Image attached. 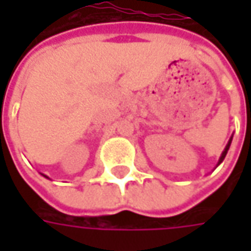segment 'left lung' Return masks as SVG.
Wrapping results in <instances>:
<instances>
[{
	"label": "left lung",
	"mask_w": 251,
	"mask_h": 251,
	"mask_svg": "<svg viewBox=\"0 0 251 251\" xmlns=\"http://www.w3.org/2000/svg\"><path fill=\"white\" fill-rule=\"evenodd\" d=\"M232 138H233V135H232V137L229 138V141H227V144H226V147H225V150H224V152L221 153V158H219V160H218V165H221V163L224 162V159H225L227 151H229V147H230V144H232ZM218 165H217V166H218Z\"/></svg>",
	"instance_id": "left-lung-1"
}]
</instances>
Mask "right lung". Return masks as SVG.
I'll use <instances>...</instances> for the list:
<instances>
[{"label":"right lung","mask_w":251,"mask_h":251,"mask_svg":"<svg viewBox=\"0 0 251 251\" xmlns=\"http://www.w3.org/2000/svg\"><path fill=\"white\" fill-rule=\"evenodd\" d=\"M40 175H42V176H44V177H46V178H49V177H47V176H46V175H43V173H40Z\"/></svg>","instance_id":"obj_1"}]
</instances>
